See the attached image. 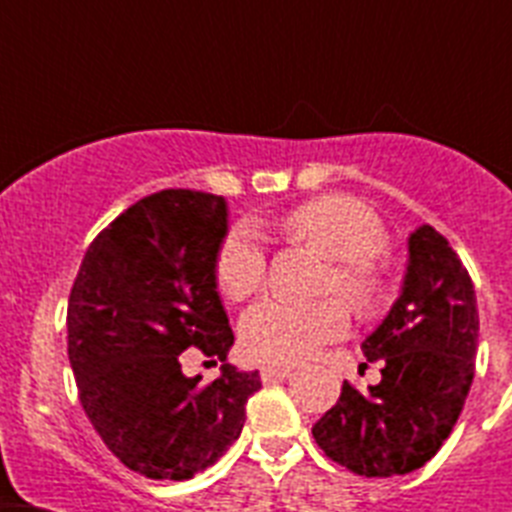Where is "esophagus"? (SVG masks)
Instances as JSON below:
<instances>
[{
    "label": "esophagus",
    "mask_w": 512,
    "mask_h": 512,
    "mask_svg": "<svg viewBox=\"0 0 512 512\" xmlns=\"http://www.w3.org/2000/svg\"><path fill=\"white\" fill-rule=\"evenodd\" d=\"M292 372H295L292 366H264V369H261V379H264V382H274V379H289L292 377Z\"/></svg>",
    "instance_id": "esophagus-1"
}]
</instances>
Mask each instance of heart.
<instances>
[{
  "label": "heart",
  "mask_w": 512,
  "mask_h": 512,
  "mask_svg": "<svg viewBox=\"0 0 512 512\" xmlns=\"http://www.w3.org/2000/svg\"><path fill=\"white\" fill-rule=\"evenodd\" d=\"M284 228L336 259L328 287L341 292L351 305L372 310L382 300L384 279L377 256L387 248V230L372 207L348 194H323L287 212ZM264 277V238L253 223H235L215 253L217 287L230 300H243L264 284ZM346 330V307L333 297L307 302L264 297L243 312L241 343L253 359L297 364Z\"/></svg>",
  "instance_id": "b5f03b06"
}]
</instances>
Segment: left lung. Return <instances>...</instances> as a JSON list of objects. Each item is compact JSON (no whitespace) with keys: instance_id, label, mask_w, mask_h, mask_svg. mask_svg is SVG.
I'll return each instance as SVG.
<instances>
[{"instance_id":"left-lung-1","label":"left lung","mask_w":512,"mask_h":512,"mask_svg":"<svg viewBox=\"0 0 512 512\" xmlns=\"http://www.w3.org/2000/svg\"><path fill=\"white\" fill-rule=\"evenodd\" d=\"M479 315L474 284L431 225L408 238L400 297L361 351L382 379L366 392L348 382L312 425L315 443L361 477H395L436 456L459 420L474 379Z\"/></svg>"}]
</instances>
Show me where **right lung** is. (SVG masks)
<instances>
[{"label":"right lung","mask_w":512,"mask_h":512,"mask_svg":"<svg viewBox=\"0 0 512 512\" xmlns=\"http://www.w3.org/2000/svg\"><path fill=\"white\" fill-rule=\"evenodd\" d=\"M228 233L217 194L164 189L115 217L84 253L69 297V361L107 449L148 479H189L238 441L259 372L228 364L233 328L215 279ZM200 347L221 377L181 372Z\"/></svg>","instance_id":"right-lung-1"}]
</instances>
